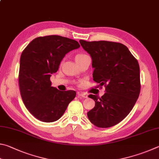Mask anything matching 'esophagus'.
I'll use <instances>...</instances> for the list:
<instances>
[{
	"label": "esophagus",
	"mask_w": 159,
	"mask_h": 159,
	"mask_svg": "<svg viewBox=\"0 0 159 159\" xmlns=\"http://www.w3.org/2000/svg\"><path fill=\"white\" fill-rule=\"evenodd\" d=\"M77 95H78V96H81V97H83V98H87L88 97L87 94H86L85 93H82V92H78Z\"/></svg>",
	"instance_id": "1"
}]
</instances>
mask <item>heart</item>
Instances as JSON below:
<instances>
[{
  "label": "heart",
  "mask_w": 159,
  "mask_h": 159,
  "mask_svg": "<svg viewBox=\"0 0 159 159\" xmlns=\"http://www.w3.org/2000/svg\"><path fill=\"white\" fill-rule=\"evenodd\" d=\"M86 57H87V56L84 54H78L76 55V57H75V61H79Z\"/></svg>",
  "instance_id": "heart-1"
}]
</instances>
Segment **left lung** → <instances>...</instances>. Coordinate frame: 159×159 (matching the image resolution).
<instances>
[{"label": "left lung", "instance_id": "left-lung-1", "mask_svg": "<svg viewBox=\"0 0 159 159\" xmlns=\"http://www.w3.org/2000/svg\"><path fill=\"white\" fill-rule=\"evenodd\" d=\"M80 43L92 58L93 80L106 91L101 97L89 96L95 107L87 112L88 118L97 127H112L129 115L140 95L138 62L121 43L82 40Z\"/></svg>", "mask_w": 159, "mask_h": 159}]
</instances>
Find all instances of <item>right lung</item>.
Masks as SVG:
<instances>
[{
	"mask_svg": "<svg viewBox=\"0 0 159 159\" xmlns=\"http://www.w3.org/2000/svg\"><path fill=\"white\" fill-rule=\"evenodd\" d=\"M80 47L76 40L54 35L35 38L22 52L19 72L20 94L27 110L38 120H58L75 98V91H61L52 87L50 77L57 72L67 53Z\"/></svg>",
	"mask_w": 159,
	"mask_h": 159,
	"instance_id": "add662e5",
	"label": "right lung"
}]
</instances>
